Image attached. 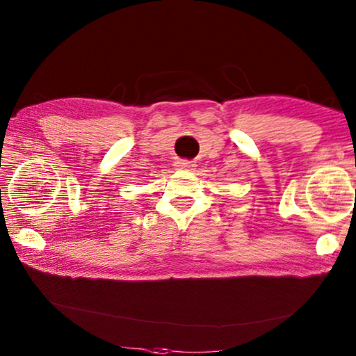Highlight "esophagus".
Wrapping results in <instances>:
<instances>
[{"label":"esophagus","instance_id":"obj_1","mask_svg":"<svg viewBox=\"0 0 356 356\" xmlns=\"http://www.w3.org/2000/svg\"><path fill=\"white\" fill-rule=\"evenodd\" d=\"M177 166L180 168V169H193L196 164L193 163V161H188V160H182V161H179L177 163Z\"/></svg>","mask_w":356,"mask_h":356}]
</instances>
